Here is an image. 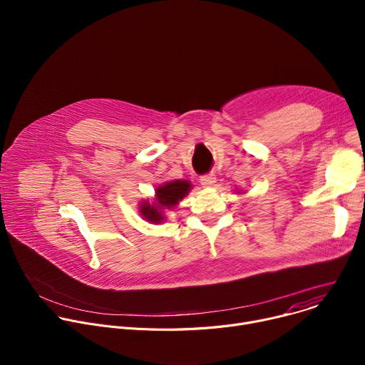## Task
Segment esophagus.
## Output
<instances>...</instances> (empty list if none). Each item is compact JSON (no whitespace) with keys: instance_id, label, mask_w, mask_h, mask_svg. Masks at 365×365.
<instances>
[{"instance_id":"34e87169","label":"esophagus","mask_w":365,"mask_h":365,"mask_svg":"<svg viewBox=\"0 0 365 365\" xmlns=\"http://www.w3.org/2000/svg\"><path fill=\"white\" fill-rule=\"evenodd\" d=\"M215 182H217V178H215L214 173L205 175V176L200 178V183H202V186H205V187H212V186L215 185Z\"/></svg>"}]
</instances>
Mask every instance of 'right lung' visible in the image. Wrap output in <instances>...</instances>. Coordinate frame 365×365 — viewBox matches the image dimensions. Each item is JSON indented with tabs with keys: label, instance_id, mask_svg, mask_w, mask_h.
<instances>
[{
	"label": "right lung",
	"instance_id": "add662e5",
	"mask_svg": "<svg viewBox=\"0 0 365 365\" xmlns=\"http://www.w3.org/2000/svg\"><path fill=\"white\" fill-rule=\"evenodd\" d=\"M192 190L189 180H170L155 187L151 202L143 199L138 205V212L143 220L150 224H160L166 220V212L179 205L182 199Z\"/></svg>",
	"mask_w": 365,
	"mask_h": 365
}]
</instances>
